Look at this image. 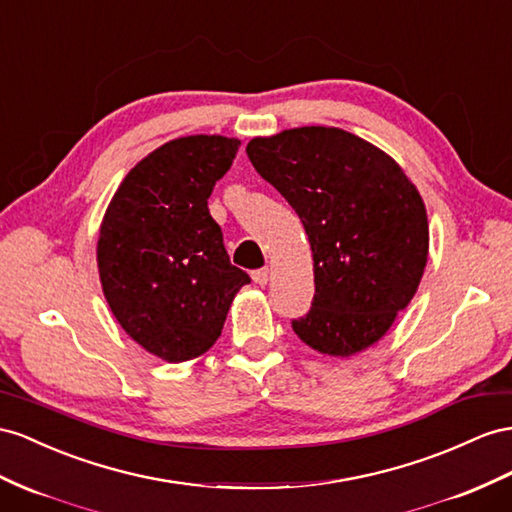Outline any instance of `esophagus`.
Listing matches in <instances>:
<instances>
[{
	"mask_svg": "<svg viewBox=\"0 0 512 512\" xmlns=\"http://www.w3.org/2000/svg\"><path fill=\"white\" fill-rule=\"evenodd\" d=\"M268 279H270V270H268V268H259V270L253 272V281H255L257 285H266Z\"/></svg>",
	"mask_w": 512,
	"mask_h": 512,
	"instance_id": "obj_1",
	"label": "esophagus"
}]
</instances>
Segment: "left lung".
I'll return each instance as SVG.
<instances>
[{
	"mask_svg": "<svg viewBox=\"0 0 512 512\" xmlns=\"http://www.w3.org/2000/svg\"><path fill=\"white\" fill-rule=\"evenodd\" d=\"M257 173L294 207L316 294L292 320L307 346L350 357L376 344L417 292L428 259L422 196L393 157L337 127H296L246 144Z\"/></svg>",
	"mask_w": 512,
	"mask_h": 512,
	"instance_id": "left-lung-1",
	"label": "left lung"
}]
</instances>
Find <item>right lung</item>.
Listing matches in <instances>:
<instances>
[{
  "mask_svg": "<svg viewBox=\"0 0 512 512\" xmlns=\"http://www.w3.org/2000/svg\"><path fill=\"white\" fill-rule=\"evenodd\" d=\"M240 140L186 136L162 144L129 170L103 216L97 266L123 331L168 363L216 344L248 274L231 266L207 209Z\"/></svg>",
  "mask_w": 512,
  "mask_h": 512,
  "instance_id": "obj_1",
  "label": "right lung"
}]
</instances>
